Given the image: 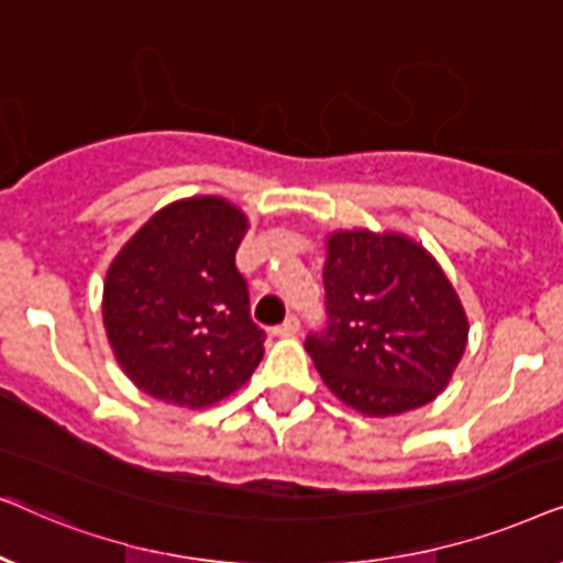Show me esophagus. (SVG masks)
Segmentation results:
<instances>
[{"instance_id":"34e87169","label":"esophagus","mask_w":563,"mask_h":563,"mask_svg":"<svg viewBox=\"0 0 563 563\" xmlns=\"http://www.w3.org/2000/svg\"><path fill=\"white\" fill-rule=\"evenodd\" d=\"M298 327H301V321H298V317H294V313H290V317L283 321V324H277L273 329V332L277 336H294V334H298Z\"/></svg>"}]
</instances>
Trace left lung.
<instances>
[{
	"instance_id": "obj_1",
	"label": "left lung",
	"mask_w": 563,
	"mask_h": 563,
	"mask_svg": "<svg viewBox=\"0 0 563 563\" xmlns=\"http://www.w3.org/2000/svg\"><path fill=\"white\" fill-rule=\"evenodd\" d=\"M327 324L306 350L336 399L371 417L424 407L451 380L468 321L443 269L399 234L336 231L324 262Z\"/></svg>"
}]
</instances>
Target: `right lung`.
<instances>
[{
	"label": "right lung",
	"instance_id": "obj_1",
	"mask_svg": "<svg viewBox=\"0 0 563 563\" xmlns=\"http://www.w3.org/2000/svg\"><path fill=\"white\" fill-rule=\"evenodd\" d=\"M246 216L223 198L162 208L104 277L102 317L120 368L141 391L208 407L246 384L265 355L236 250Z\"/></svg>",
	"mask_w": 563,
	"mask_h": 563
}]
</instances>
